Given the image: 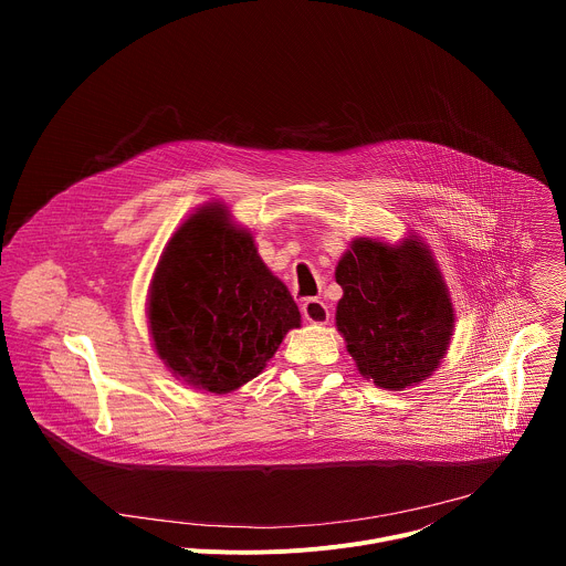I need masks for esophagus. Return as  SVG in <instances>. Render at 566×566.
Wrapping results in <instances>:
<instances>
[{"label":"esophagus","mask_w":566,"mask_h":566,"mask_svg":"<svg viewBox=\"0 0 566 566\" xmlns=\"http://www.w3.org/2000/svg\"><path fill=\"white\" fill-rule=\"evenodd\" d=\"M302 315L306 322H311V325H327L332 311L319 297H308L302 302Z\"/></svg>","instance_id":"34e87169"}]
</instances>
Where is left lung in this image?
<instances>
[{
    "instance_id": "1",
    "label": "left lung",
    "mask_w": 566,
    "mask_h": 566,
    "mask_svg": "<svg viewBox=\"0 0 566 566\" xmlns=\"http://www.w3.org/2000/svg\"><path fill=\"white\" fill-rule=\"evenodd\" d=\"M336 282L343 286L336 325L365 378L400 391L439 367L454 311L421 239L400 247L356 239L338 262Z\"/></svg>"
}]
</instances>
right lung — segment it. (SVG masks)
<instances>
[{
	"label": "right lung",
	"mask_w": 566,
	"mask_h": 566,
	"mask_svg": "<svg viewBox=\"0 0 566 566\" xmlns=\"http://www.w3.org/2000/svg\"><path fill=\"white\" fill-rule=\"evenodd\" d=\"M300 311L221 206L195 212L170 239L149 289L158 358L199 389L226 394L255 378Z\"/></svg>",
	"instance_id": "obj_1"
}]
</instances>
